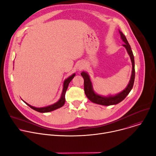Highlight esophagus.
Returning <instances> with one entry per match:
<instances>
[{"instance_id": "34e87169", "label": "esophagus", "mask_w": 156, "mask_h": 156, "mask_svg": "<svg viewBox=\"0 0 156 156\" xmlns=\"http://www.w3.org/2000/svg\"><path fill=\"white\" fill-rule=\"evenodd\" d=\"M84 67V64H80V65H79V66H78V69H79L80 70H82Z\"/></svg>"}]
</instances>
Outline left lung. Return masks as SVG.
Here are the masks:
<instances>
[{
    "label": "left lung",
    "mask_w": 156,
    "mask_h": 156,
    "mask_svg": "<svg viewBox=\"0 0 156 156\" xmlns=\"http://www.w3.org/2000/svg\"><path fill=\"white\" fill-rule=\"evenodd\" d=\"M120 33L122 39L125 42V44H123V46L126 48L128 52V54L130 57L131 61L132 63V73H131V76L129 82L127 87L120 93L114 96H110L108 97H103V96L98 95L94 93V91L93 90L92 83L90 80V76H89L87 73L83 72L81 73V75L83 76L84 79V93L87 96V98L94 103L100 104V105H110L117 104L121 101H122L126 97V96L129 94V93L131 90V89L133 88V84H134V81H135V78L134 56H133V54L131 51V47L125 36L121 31H120Z\"/></svg>",
    "instance_id": "1"
}]
</instances>
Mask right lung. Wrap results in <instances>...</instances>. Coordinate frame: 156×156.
<instances>
[{
  "instance_id": "1",
  "label": "right lung",
  "mask_w": 156,
  "mask_h": 156,
  "mask_svg": "<svg viewBox=\"0 0 156 156\" xmlns=\"http://www.w3.org/2000/svg\"><path fill=\"white\" fill-rule=\"evenodd\" d=\"M75 76V74H73L72 76H70V77H69L67 79H66L64 82H63V91H62V96L60 99H59V101L52 104L51 105H49L48 107H41V108H37V107H33L31 105H30V104H27V102H25L24 101L23 102H25L30 107H31V108H33V110L37 111V112H41V113H46V112H51V111H53L55 109H57L61 107H62L65 102V93H66V91L67 90L69 84L70 83V82L72 80V79L74 78V76Z\"/></svg>"
}]
</instances>
